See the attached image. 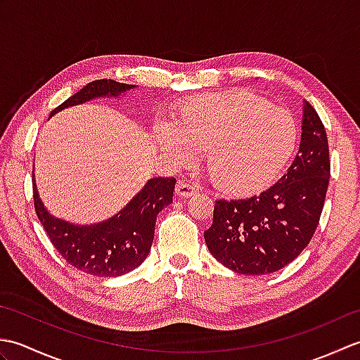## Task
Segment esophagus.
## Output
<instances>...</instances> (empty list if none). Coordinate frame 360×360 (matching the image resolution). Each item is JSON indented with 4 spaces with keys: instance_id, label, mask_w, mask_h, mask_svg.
<instances>
[{
    "instance_id": "1",
    "label": "esophagus",
    "mask_w": 360,
    "mask_h": 360,
    "mask_svg": "<svg viewBox=\"0 0 360 360\" xmlns=\"http://www.w3.org/2000/svg\"><path fill=\"white\" fill-rule=\"evenodd\" d=\"M176 193L181 198H188L196 193V187L187 181H179L178 184H176Z\"/></svg>"
}]
</instances>
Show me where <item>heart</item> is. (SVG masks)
I'll return each mask as SVG.
<instances>
[{
    "label": "heart",
    "instance_id": "heart-1",
    "mask_svg": "<svg viewBox=\"0 0 360 360\" xmlns=\"http://www.w3.org/2000/svg\"><path fill=\"white\" fill-rule=\"evenodd\" d=\"M160 150L184 164L204 148V165L223 192L249 196L278 179L295 150L292 114L243 93L205 94L176 108L170 125L155 129Z\"/></svg>",
    "mask_w": 360,
    "mask_h": 360
}]
</instances>
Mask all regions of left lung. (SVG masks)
<instances>
[{
    "mask_svg": "<svg viewBox=\"0 0 360 360\" xmlns=\"http://www.w3.org/2000/svg\"><path fill=\"white\" fill-rule=\"evenodd\" d=\"M330 148L317 111L304 102L302 141L278 182L248 200H218L204 232L210 254L229 269L266 275L289 264L314 235L330 181Z\"/></svg>",
    "mask_w": 360,
    "mask_h": 360,
    "instance_id": "obj_1",
    "label": "left lung"
}]
</instances>
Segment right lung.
Instances as JSON below:
<instances>
[{
  "label": "right lung",
  "instance_id": "add662e5",
  "mask_svg": "<svg viewBox=\"0 0 360 360\" xmlns=\"http://www.w3.org/2000/svg\"><path fill=\"white\" fill-rule=\"evenodd\" d=\"M134 85L96 80L83 86L51 112L80 105L97 97H119ZM34 178V173H32ZM174 178H153L117 215L93 226H77L56 218L46 210L32 179L37 217L53 248L75 269L94 277H120L136 269L148 257L158 213L173 202Z\"/></svg>",
  "mask_w": 360,
  "mask_h": 360
}]
</instances>
